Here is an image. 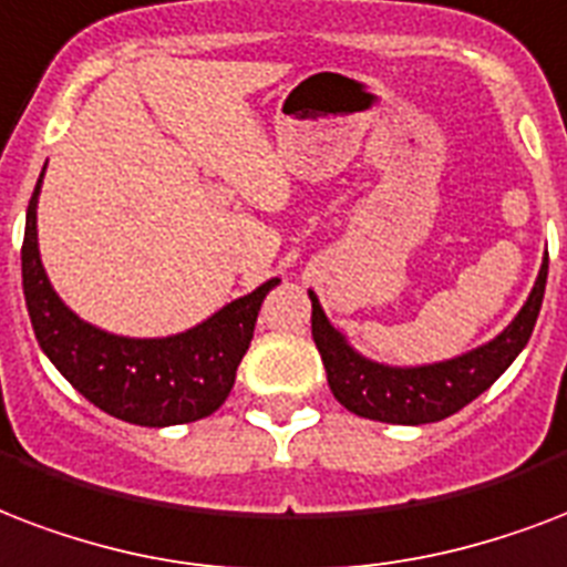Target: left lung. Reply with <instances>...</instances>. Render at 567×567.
<instances>
[{
  "instance_id": "obj_1",
  "label": "left lung",
  "mask_w": 567,
  "mask_h": 567,
  "mask_svg": "<svg viewBox=\"0 0 567 567\" xmlns=\"http://www.w3.org/2000/svg\"><path fill=\"white\" fill-rule=\"evenodd\" d=\"M544 285H547V258L524 309L496 339L475 351L461 353L455 360L410 365V369L383 365L353 351L348 339L327 321L315 291H309L312 339L321 351L332 395L357 416L389 422V425H425L452 416L478 399L517 360V353L524 351L542 312Z\"/></svg>"
}]
</instances>
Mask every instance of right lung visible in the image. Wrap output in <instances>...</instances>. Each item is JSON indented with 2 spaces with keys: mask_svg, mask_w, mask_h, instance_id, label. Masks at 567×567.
Returning a JSON list of instances; mask_svg holds the SVG:
<instances>
[{
  "mask_svg": "<svg viewBox=\"0 0 567 567\" xmlns=\"http://www.w3.org/2000/svg\"><path fill=\"white\" fill-rule=\"evenodd\" d=\"M41 181L43 172L25 210L23 235L25 309L41 351L94 408L130 425H184L223 408L235 386L237 365L249 351L258 309L279 279L237 297L207 321L178 336H112L76 318L47 279L38 252Z\"/></svg>",
  "mask_w": 567,
  "mask_h": 567,
  "instance_id": "obj_1",
  "label": "right lung"
}]
</instances>
